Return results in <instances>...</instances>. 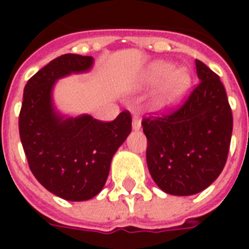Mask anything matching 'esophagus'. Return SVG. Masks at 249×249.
Instances as JSON below:
<instances>
[{"label":"esophagus","mask_w":249,"mask_h":249,"mask_svg":"<svg viewBox=\"0 0 249 249\" xmlns=\"http://www.w3.org/2000/svg\"><path fill=\"white\" fill-rule=\"evenodd\" d=\"M132 128L135 130L141 129V120L139 117V114H133V117H132Z\"/></svg>","instance_id":"34e87169"}]
</instances>
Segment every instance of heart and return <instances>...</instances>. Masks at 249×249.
Instances as JSON below:
<instances>
[{
    "label": "heart",
    "mask_w": 249,
    "mask_h": 249,
    "mask_svg": "<svg viewBox=\"0 0 249 249\" xmlns=\"http://www.w3.org/2000/svg\"><path fill=\"white\" fill-rule=\"evenodd\" d=\"M148 77L149 81L153 84L167 80L164 82L159 98V103L161 107H169L178 103L191 87L189 73L185 69L175 71V66L168 62H156L155 65H152Z\"/></svg>",
    "instance_id": "obj_1"
}]
</instances>
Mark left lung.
I'll return each instance as SVG.
<instances>
[{
  "label": "left lung",
  "instance_id": "1",
  "mask_svg": "<svg viewBox=\"0 0 249 249\" xmlns=\"http://www.w3.org/2000/svg\"><path fill=\"white\" fill-rule=\"evenodd\" d=\"M200 82L172 113L142 120L146 164L161 191L191 196L223 171L232 136V110L220 77L196 60Z\"/></svg>",
  "mask_w": 249,
  "mask_h": 249
}]
</instances>
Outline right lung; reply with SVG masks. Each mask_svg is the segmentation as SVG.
I'll use <instances>...</instances> for the list:
<instances>
[{
    "label": "right lung",
    "instance_id": "right-lung-1",
    "mask_svg": "<svg viewBox=\"0 0 249 249\" xmlns=\"http://www.w3.org/2000/svg\"><path fill=\"white\" fill-rule=\"evenodd\" d=\"M93 57L62 54L30 78L24 89L18 128L29 168L49 192L69 201L100 193L112 157L132 130L124 110L110 123L89 114L66 117L53 105V87L62 77L90 71Z\"/></svg>",
    "mask_w": 249,
    "mask_h": 249
}]
</instances>
